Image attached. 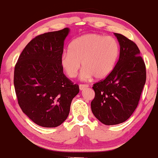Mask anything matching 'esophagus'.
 Returning <instances> with one entry per match:
<instances>
[{
    "mask_svg": "<svg viewBox=\"0 0 158 158\" xmlns=\"http://www.w3.org/2000/svg\"><path fill=\"white\" fill-rule=\"evenodd\" d=\"M88 88V85H79V90H83L85 88Z\"/></svg>",
    "mask_w": 158,
    "mask_h": 158,
    "instance_id": "34e87169",
    "label": "esophagus"
}]
</instances>
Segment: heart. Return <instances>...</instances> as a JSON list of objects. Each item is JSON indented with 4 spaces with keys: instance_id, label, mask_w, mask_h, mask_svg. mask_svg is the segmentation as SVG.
<instances>
[{
    "instance_id": "obj_1",
    "label": "heart",
    "mask_w": 158,
    "mask_h": 158,
    "mask_svg": "<svg viewBox=\"0 0 158 158\" xmlns=\"http://www.w3.org/2000/svg\"><path fill=\"white\" fill-rule=\"evenodd\" d=\"M69 51L62 53L60 64L66 75L75 78L81 68L82 80L94 77L101 80L108 77L115 68L119 59L120 47L111 36L90 33L77 38L70 42Z\"/></svg>"
}]
</instances>
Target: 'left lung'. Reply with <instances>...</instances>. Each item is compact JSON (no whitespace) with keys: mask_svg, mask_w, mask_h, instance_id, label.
Listing matches in <instances>:
<instances>
[{"mask_svg":"<svg viewBox=\"0 0 158 158\" xmlns=\"http://www.w3.org/2000/svg\"><path fill=\"white\" fill-rule=\"evenodd\" d=\"M114 35L120 47L118 61L108 77L94 85L95 97L90 104L96 118L107 126L131 117L146 79V65L135 43L121 34Z\"/></svg>","mask_w":158,"mask_h":158,"instance_id":"obj_1","label":"left lung"}]
</instances>
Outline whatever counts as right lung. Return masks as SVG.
<instances>
[{
    "label": "right lung",
    "mask_w": 158,
    "mask_h": 158,
    "mask_svg": "<svg viewBox=\"0 0 158 158\" xmlns=\"http://www.w3.org/2000/svg\"><path fill=\"white\" fill-rule=\"evenodd\" d=\"M70 29L36 36L20 55L14 71L19 106L33 123L45 128L60 126L68 118L79 88L63 73L60 64Z\"/></svg>",
    "instance_id": "right-lung-1"
}]
</instances>
